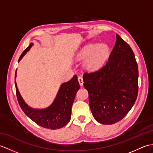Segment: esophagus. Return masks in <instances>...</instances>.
I'll return each instance as SVG.
<instances>
[{
	"mask_svg": "<svg viewBox=\"0 0 153 153\" xmlns=\"http://www.w3.org/2000/svg\"><path fill=\"white\" fill-rule=\"evenodd\" d=\"M78 82L79 83V85L81 86H83V79L82 76H79L78 77Z\"/></svg>",
	"mask_w": 153,
	"mask_h": 153,
	"instance_id": "esophagus-1",
	"label": "esophagus"
}]
</instances>
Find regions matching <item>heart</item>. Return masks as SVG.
<instances>
[{"label": "heart", "instance_id": "heart-1", "mask_svg": "<svg viewBox=\"0 0 153 153\" xmlns=\"http://www.w3.org/2000/svg\"><path fill=\"white\" fill-rule=\"evenodd\" d=\"M108 47L105 44L89 43L84 46L78 53L81 58H86L85 66L87 69L97 70L105 62L108 55Z\"/></svg>", "mask_w": 153, "mask_h": 153}]
</instances>
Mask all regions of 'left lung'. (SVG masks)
Here are the masks:
<instances>
[{
	"label": "left lung",
	"instance_id": "left-lung-1",
	"mask_svg": "<svg viewBox=\"0 0 153 153\" xmlns=\"http://www.w3.org/2000/svg\"><path fill=\"white\" fill-rule=\"evenodd\" d=\"M138 77L134 52L116 34L115 45L106 64L83 76L90 108L97 122L110 125L124 118L137 99Z\"/></svg>",
	"mask_w": 153,
	"mask_h": 153
}]
</instances>
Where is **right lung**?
I'll return each instance as SVG.
<instances>
[{"label": "right lung", "instance_id": "1", "mask_svg": "<svg viewBox=\"0 0 153 153\" xmlns=\"http://www.w3.org/2000/svg\"><path fill=\"white\" fill-rule=\"evenodd\" d=\"M31 43L23 52L18 60V62L31 47ZM16 77V71L15 78ZM16 96L18 101L24 112L37 124L45 128L56 129L63 128L70 122L71 118V106L74 101L76 93L79 89V83L76 75L70 81L61 85L57 95L53 102L46 108L36 109L29 106L19 93L15 81Z\"/></svg>", "mask_w": 153, "mask_h": 153}]
</instances>
